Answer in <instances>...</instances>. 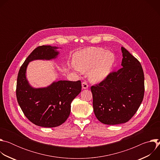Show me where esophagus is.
Segmentation results:
<instances>
[{
	"label": "esophagus",
	"mask_w": 160,
	"mask_h": 160,
	"mask_svg": "<svg viewBox=\"0 0 160 160\" xmlns=\"http://www.w3.org/2000/svg\"><path fill=\"white\" fill-rule=\"evenodd\" d=\"M82 88H83V89H86V88H87L88 87V85L87 81L83 82L82 83Z\"/></svg>",
	"instance_id": "34e87169"
}]
</instances>
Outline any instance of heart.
<instances>
[{"label": "heart", "mask_w": 160, "mask_h": 160, "mask_svg": "<svg viewBox=\"0 0 160 160\" xmlns=\"http://www.w3.org/2000/svg\"><path fill=\"white\" fill-rule=\"evenodd\" d=\"M115 54L99 48H91L80 51L74 55L73 62L80 72H88V77L93 82L104 80L111 72L115 62Z\"/></svg>", "instance_id": "heart-1"}]
</instances>
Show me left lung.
<instances>
[{
    "label": "left lung",
    "mask_w": 160,
    "mask_h": 160,
    "mask_svg": "<svg viewBox=\"0 0 160 160\" xmlns=\"http://www.w3.org/2000/svg\"><path fill=\"white\" fill-rule=\"evenodd\" d=\"M122 68L110 73L90 87L94 112L106 125L129 121L138 110L144 95V75L138 59L122 48Z\"/></svg>",
    "instance_id": "8db88e82"
}]
</instances>
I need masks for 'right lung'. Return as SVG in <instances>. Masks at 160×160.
Listing matches in <instances>:
<instances>
[{"label": "right lung", "instance_id": "right-lung-1", "mask_svg": "<svg viewBox=\"0 0 160 160\" xmlns=\"http://www.w3.org/2000/svg\"><path fill=\"white\" fill-rule=\"evenodd\" d=\"M56 47L41 45L35 48L20 68L16 94L18 102L25 117L33 123L42 127H56L69 117L72 101L82 90L81 81L60 80L46 88H33L26 79L28 62L35 59L56 58Z\"/></svg>", "mask_w": 160, "mask_h": 160}]
</instances>
